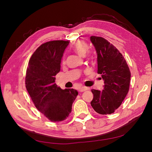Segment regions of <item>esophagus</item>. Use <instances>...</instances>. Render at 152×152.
<instances>
[{
  "instance_id": "1",
  "label": "esophagus",
  "mask_w": 152,
  "mask_h": 152,
  "mask_svg": "<svg viewBox=\"0 0 152 152\" xmlns=\"http://www.w3.org/2000/svg\"><path fill=\"white\" fill-rule=\"evenodd\" d=\"M87 87H80V88L79 89V91H80V92H84V91H87Z\"/></svg>"
}]
</instances>
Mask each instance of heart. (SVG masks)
<instances>
[{
	"label": "heart",
	"instance_id": "heart-1",
	"mask_svg": "<svg viewBox=\"0 0 152 152\" xmlns=\"http://www.w3.org/2000/svg\"><path fill=\"white\" fill-rule=\"evenodd\" d=\"M88 45L83 40H79L75 43L73 45V49L74 51L79 55L80 56H84L87 50H88ZM64 62V61H63Z\"/></svg>",
	"mask_w": 152,
	"mask_h": 152
}]
</instances>
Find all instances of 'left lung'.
Segmentation results:
<instances>
[{
    "instance_id": "obj_1",
    "label": "left lung",
    "mask_w": 152,
    "mask_h": 152,
    "mask_svg": "<svg viewBox=\"0 0 152 152\" xmlns=\"http://www.w3.org/2000/svg\"><path fill=\"white\" fill-rule=\"evenodd\" d=\"M97 53L98 73L104 80L102 91L92 89L94 97L91 104L102 115L113 113L120 107L129 89L131 72L119 50L101 37H90Z\"/></svg>"
}]
</instances>
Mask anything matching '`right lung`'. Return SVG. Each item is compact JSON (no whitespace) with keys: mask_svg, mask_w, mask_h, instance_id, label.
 <instances>
[{"mask_svg":"<svg viewBox=\"0 0 152 152\" xmlns=\"http://www.w3.org/2000/svg\"><path fill=\"white\" fill-rule=\"evenodd\" d=\"M69 41L53 40L36 49L26 69L25 84L35 107L49 120H65L78 95L73 89H61L55 84L61 61Z\"/></svg>","mask_w":152,"mask_h":152,"instance_id":"1","label":"right lung"}]
</instances>
